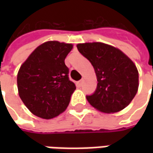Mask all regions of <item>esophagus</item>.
<instances>
[{"mask_svg": "<svg viewBox=\"0 0 153 153\" xmlns=\"http://www.w3.org/2000/svg\"><path fill=\"white\" fill-rule=\"evenodd\" d=\"M83 83V79H81V80H79V82H78V84H79V86H82Z\"/></svg>", "mask_w": 153, "mask_h": 153, "instance_id": "34e87169", "label": "esophagus"}]
</instances>
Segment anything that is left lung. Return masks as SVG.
<instances>
[{"label": "left lung", "mask_w": 153, "mask_h": 153, "mask_svg": "<svg viewBox=\"0 0 153 153\" xmlns=\"http://www.w3.org/2000/svg\"><path fill=\"white\" fill-rule=\"evenodd\" d=\"M77 48L97 75L95 92L86 96L90 105L106 113L125 108L138 92V72L134 62L120 50L102 42L80 43Z\"/></svg>", "instance_id": "left-lung-1"}]
</instances>
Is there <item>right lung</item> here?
Segmentation results:
<instances>
[{
	"label": "right lung",
	"instance_id": "1",
	"mask_svg": "<svg viewBox=\"0 0 153 153\" xmlns=\"http://www.w3.org/2000/svg\"><path fill=\"white\" fill-rule=\"evenodd\" d=\"M72 44L50 41L28 56L17 75L19 95L33 115L51 119L66 109L76 89L69 79L65 59Z\"/></svg>",
	"mask_w": 153,
	"mask_h": 153
}]
</instances>
